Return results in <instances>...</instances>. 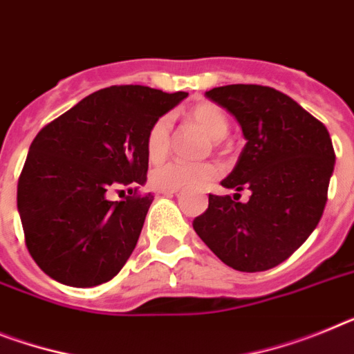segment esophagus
<instances>
[{
	"mask_svg": "<svg viewBox=\"0 0 354 354\" xmlns=\"http://www.w3.org/2000/svg\"><path fill=\"white\" fill-rule=\"evenodd\" d=\"M177 192H179V189H157V193L166 195V197H171V195H175Z\"/></svg>",
	"mask_w": 354,
	"mask_h": 354,
	"instance_id": "esophagus-1",
	"label": "esophagus"
}]
</instances>
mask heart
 Here are the masks:
<instances>
[{"label":"heart","mask_w":354,"mask_h":354,"mask_svg":"<svg viewBox=\"0 0 354 354\" xmlns=\"http://www.w3.org/2000/svg\"><path fill=\"white\" fill-rule=\"evenodd\" d=\"M189 122L201 127L213 140L214 147H220L222 140L229 132V118L220 105L211 102H201L193 105L188 113ZM171 127L174 118L170 114H162L150 125L145 140V150L150 161H162L170 150ZM220 168L214 162H184L170 161L153 168L150 174V180L157 189H180L197 188L201 184L218 177Z\"/></svg>","instance_id":"b5f03b06"}]
</instances>
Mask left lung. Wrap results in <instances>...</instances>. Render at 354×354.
<instances>
[{
    "instance_id": "left-lung-1",
    "label": "left lung",
    "mask_w": 354,
    "mask_h": 354,
    "mask_svg": "<svg viewBox=\"0 0 354 354\" xmlns=\"http://www.w3.org/2000/svg\"><path fill=\"white\" fill-rule=\"evenodd\" d=\"M241 125L245 147L222 180L231 195H209L193 220L201 240L240 272L277 267L303 245L328 202L335 150L328 129L285 93L256 84L207 91ZM241 191L250 201L238 203Z\"/></svg>"
}]
</instances>
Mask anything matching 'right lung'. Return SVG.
Segmentation results:
<instances>
[{
  "instance_id": "add662e5",
  "label": "right lung",
  "mask_w": 354,
  "mask_h": 354,
  "mask_svg": "<svg viewBox=\"0 0 354 354\" xmlns=\"http://www.w3.org/2000/svg\"><path fill=\"white\" fill-rule=\"evenodd\" d=\"M186 96L111 86L39 131L17 180V209L26 249L51 279L89 288L122 270L153 201L138 192L147 132ZM114 191L122 201L110 198Z\"/></svg>"
}]
</instances>
